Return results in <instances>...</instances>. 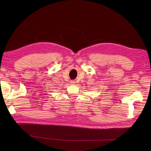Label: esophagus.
Returning a JSON list of instances; mask_svg holds the SVG:
<instances>
[{"label":"esophagus","instance_id":"34e87169","mask_svg":"<svg viewBox=\"0 0 151 151\" xmlns=\"http://www.w3.org/2000/svg\"><path fill=\"white\" fill-rule=\"evenodd\" d=\"M70 83H71V84H75V82L74 81H71Z\"/></svg>","mask_w":151,"mask_h":151}]
</instances>
